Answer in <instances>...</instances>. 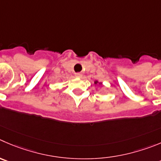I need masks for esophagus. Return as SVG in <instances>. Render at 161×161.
Listing matches in <instances>:
<instances>
[{"label": "esophagus", "instance_id": "1", "mask_svg": "<svg viewBox=\"0 0 161 161\" xmlns=\"http://www.w3.org/2000/svg\"><path fill=\"white\" fill-rule=\"evenodd\" d=\"M75 76H76V77H81L82 74L80 73H76V74H75Z\"/></svg>", "mask_w": 161, "mask_h": 161}]
</instances>
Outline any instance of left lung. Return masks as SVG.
Wrapping results in <instances>:
<instances>
[{
	"instance_id": "obj_1",
	"label": "left lung",
	"mask_w": 161,
	"mask_h": 161,
	"mask_svg": "<svg viewBox=\"0 0 161 161\" xmlns=\"http://www.w3.org/2000/svg\"><path fill=\"white\" fill-rule=\"evenodd\" d=\"M94 84H95V85H97V84H99V85H101V83H99V81H98V80H95Z\"/></svg>"
}]
</instances>
